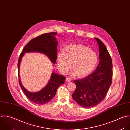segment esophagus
<instances>
[{"label":"esophagus","mask_w":130,"mask_h":130,"mask_svg":"<svg viewBox=\"0 0 130 130\" xmlns=\"http://www.w3.org/2000/svg\"><path fill=\"white\" fill-rule=\"evenodd\" d=\"M71 79L70 78H69V77H67V78H66L65 82H66V83H69V82H71Z\"/></svg>","instance_id":"esophagus-1"}]
</instances>
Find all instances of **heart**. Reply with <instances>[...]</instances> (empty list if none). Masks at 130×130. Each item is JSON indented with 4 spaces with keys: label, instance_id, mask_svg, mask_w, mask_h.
<instances>
[{
    "label": "heart",
    "instance_id": "obj_1",
    "mask_svg": "<svg viewBox=\"0 0 130 130\" xmlns=\"http://www.w3.org/2000/svg\"><path fill=\"white\" fill-rule=\"evenodd\" d=\"M98 61L96 53L83 44L68 45L64 52L57 54V65L59 71L65 74L71 68L73 74L78 77L88 75L94 69Z\"/></svg>",
    "mask_w": 130,
    "mask_h": 130
}]
</instances>
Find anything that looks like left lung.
<instances>
[{
	"label": "left lung",
	"mask_w": 130,
	"mask_h": 130,
	"mask_svg": "<svg viewBox=\"0 0 130 130\" xmlns=\"http://www.w3.org/2000/svg\"><path fill=\"white\" fill-rule=\"evenodd\" d=\"M98 42L99 63L92 73L80 80L74 81L76 89L73 99L84 108H91L103 100L112 83V62L111 56L104 43L95 38Z\"/></svg>",
	"instance_id": "8db88e82"
}]
</instances>
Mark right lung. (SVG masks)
I'll return each instance as SVG.
<instances>
[{
    "label": "right lung",
    "instance_id": "1",
    "mask_svg": "<svg viewBox=\"0 0 130 130\" xmlns=\"http://www.w3.org/2000/svg\"><path fill=\"white\" fill-rule=\"evenodd\" d=\"M57 33L51 32L41 34L31 39L24 47L21 53L18 63V77L20 86L26 97L35 104L42 105L48 103L55 96L60 85L64 84L65 76L52 72L47 84L42 90L36 92H30L22 85L20 76V65L26 53L38 52L46 55L54 64L57 60V46L58 41L55 37Z\"/></svg>",
    "mask_w": 130,
    "mask_h": 130
}]
</instances>
